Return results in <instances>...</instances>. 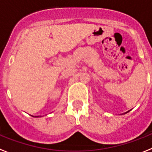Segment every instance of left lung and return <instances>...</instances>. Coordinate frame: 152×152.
<instances>
[{
  "mask_svg": "<svg viewBox=\"0 0 152 152\" xmlns=\"http://www.w3.org/2000/svg\"><path fill=\"white\" fill-rule=\"evenodd\" d=\"M129 111H130V110H129ZM129 111H127V112H126V113H124V114H126V113H128V112H129Z\"/></svg>",
  "mask_w": 152,
  "mask_h": 152,
  "instance_id": "8db88e82",
  "label": "left lung"
}]
</instances>
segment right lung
<instances>
[{
    "mask_svg": "<svg viewBox=\"0 0 152 152\" xmlns=\"http://www.w3.org/2000/svg\"><path fill=\"white\" fill-rule=\"evenodd\" d=\"M35 117H39V116H35Z\"/></svg>",
    "mask_w": 152,
    "mask_h": 152,
    "instance_id": "right-lung-1",
    "label": "right lung"
}]
</instances>
